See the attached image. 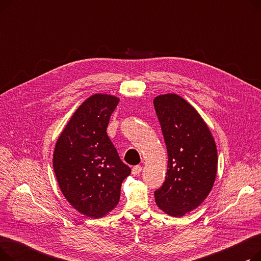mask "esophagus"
Wrapping results in <instances>:
<instances>
[{
	"instance_id": "esophagus-1",
	"label": "esophagus",
	"mask_w": 261,
	"mask_h": 261,
	"mask_svg": "<svg viewBox=\"0 0 261 261\" xmlns=\"http://www.w3.org/2000/svg\"><path fill=\"white\" fill-rule=\"evenodd\" d=\"M141 171H142V167L141 166H134L133 168H132V174L133 175H138L139 173H141Z\"/></svg>"
}]
</instances>
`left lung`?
<instances>
[{
    "label": "left lung",
    "mask_w": 261,
    "mask_h": 261,
    "mask_svg": "<svg viewBox=\"0 0 261 261\" xmlns=\"http://www.w3.org/2000/svg\"><path fill=\"white\" fill-rule=\"evenodd\" d=\"M153 105L168 153L166 180L154 199L161 211L180 218L210 195L218 170L217 146L207 123L182 96L159 95Z\"/></svg>",
    "instance_id": "obj_1"
}]
</instances>
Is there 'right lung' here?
Listing matches in <instances>:
<instances>
[{"mask_svg": "<svg viewBox=\"0 0 261 261\" xmlns=\"http://www.w3.org/2000/svg\"><path fill=\"white\" fill-rule=\"evenodd\" d=\"M118 102L114 95L90 96L76 109L54 149L53 167L62 195L79 214L93 219L116 207L121 183L131 173L107 134Z\"/></svg>", "mask_w": 261, "mask_h": 261, "instance_id": "obj_1", "label": "right lung"}]
</instances>
